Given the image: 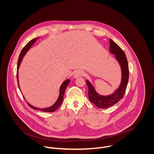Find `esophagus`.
Segmentation results:
<instances>
[{
	"label": "esophagus",
	"instance_id": "esophagus-1",
	"mask_svg": "<svg viewBox=\"0 0 154 154\" xmlns=\"http://www.w3.org/2000/svg\"><path fill=\"white\" fill-rule=\"evenodd\" d=\"M83 75H84V72L81 70H78V71H75V72L74 73V75L75 78H77L79 77H82Z\"/></svg>",
	"mask_w": 154,
	"mask_h": 154
}]
</instances>
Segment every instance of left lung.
Here are the masks:
<instances>
[{
	"instance_id": "8db88e82",
	"label": "left lung",
	"mask_w": 154,
	"mask_h": 154,
	"mask_svg": "<svg viewBox=\"0 0 154 154\" xmlns=\"http://www.w3.org/2000/svg\"><path fill=\"white\" fill-rule=\"evenodd\" d=\"M109 51L112 54L115 55V57L119 63L122 69V82L119 88L110 96H102L96 93L94 87L88 80L86 82L88 87L90 100L100 108L111 107L121 100L125 94L128 81V64L125 54L123 50L111 39H109Z\"/></svg>"
}]
</instances>
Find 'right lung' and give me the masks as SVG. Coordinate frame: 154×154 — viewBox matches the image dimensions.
Here are the masks:
<instances>
[{"instance_id": "obj_1", "label": "right lung", "mask_w": 154, "mask_h": 154, "mask_svg": "<svg viewBox=\"0 0 154 154\" xmlns=\"http://www.w3.org/2000/svg\"><path fill=\"white\" fill-rule=\"evenodd\" d=\"M37 38H34L33 39H32L31 41H30L27 45L24 47V48L23 49V50L21 51L20 53V55H19V57L18 58V61H17V83H18V74H17V70L19 68V65L20 64V62L22 61V59H23V57L24 56V55L26 54V53L27 52V51L31 48V46H32L33 44L36 41ZM70 82V80L69 79H67L63 83L62 85H61L60 86V95H59V97H58V99H57V100L56 101V102L53 105H52L50 107H48V108H36V107H35L32 105H31L29 103L27 102L28 105L29 106H30L32 108L34 109H38V110H41L42 112H55L56 109L60 106V105L61 104L63 100V96H64V91H65V90L67 86L68 85L69 83ZM18 86H19V83H18Z\"/></svg>"}]
</instances>
